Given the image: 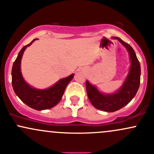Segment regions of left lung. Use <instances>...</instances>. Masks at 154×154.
<instances>
[{
  "label": "left lung",
  "mask_w": 154,
  "mask_h": 154,
  "mask_svg": "<svg viewBox=\"0 0 154 154\" xmlns=\"http://www.w3.org/2000/svg\"><path fill=\"white\" fill-rule=\"evenodd\" d=\"M126 47L129 54L131 66L129 72L124 84L117 92L111 94H104L99 92L96 86L86 81V91L91 104L96 109L106 112H115L126 106L131 101L137 92L140 83V64L134 50L129 44L120 38L115 37Z\"/></svg>",
  "instance_id": "8db88e82"
}]
</instances>
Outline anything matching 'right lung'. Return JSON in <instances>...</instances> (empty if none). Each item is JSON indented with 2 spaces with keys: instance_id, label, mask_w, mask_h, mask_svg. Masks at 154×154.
I'll return each mask as SVG.
<instances>
[{
  "instance_id": "right-lung-1",
  "label": "right lung",
  "mask_w": 154,
  "mask_h": 154,
  "mask_svg": "<svg viewBox=\"0 0 154 154\" xmlns=\"http://www.w3.org/2000/svg\"><path fill=\"white\" fill-rule=\"evenodd\" d=\"M35 40H36V38L33 39L28 45L23 47L18 54L17 58L12 66L11 82L14 93L21 99L22 102L36 110H43L55 107L60 102L66 87L72 80L74 74H72L69 77L61 79L52 87L44 90L34 88L25 82L20 70L22 56L25 49L30 46Z\"/></svg>"
}]
</instances>
